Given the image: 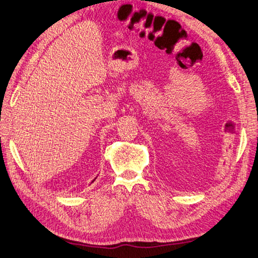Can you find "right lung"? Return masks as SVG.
I'll return each instance as SVG.
<instances>
[{
	"label": "right lung",
	"mask_w": 258,
	"mask_h": 258,
	"mask_svg": "<svg viewBox=\"0 0 258 258\" xmlns=\"http://www.w3.org/2000/svg\"><path fill=\"white\" fill-rule=\"evenodd\" d=\"M95 179H96V178H95ZM95 179H93V180H95ZM93 180H92V181H93Z\"/></svg>",
	"instance_id": "obj_1"
}]
</instances>
